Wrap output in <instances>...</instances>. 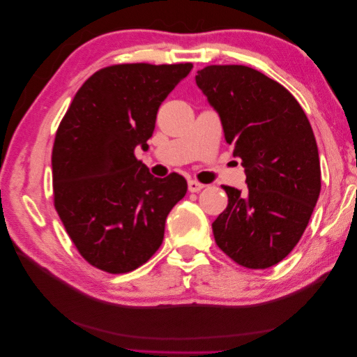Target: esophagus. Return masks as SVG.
I'll use <instances>...</instances> for the list:
<instances>
[{
    "instance_id": "esophagus-1",
    "label": "esophagus",
    "mask_w": 357,
    "mask_h": 357,
    "mask_svg": "<svg viewBox=\"0 0 357 357\" xmlns=\"http://www.w3.org/2000/svg\"><path fill=\"white\" fill-rule=\"evenodd\" d=\"M188 188H189V192H199L205 188V185H202V183L197 181V180H189L188 181Z\"/></svg>"
}]
</instances>
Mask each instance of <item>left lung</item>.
Instances as JSON below:
<instances>
[{
    "label": "left lung",
    "instance_id": "8db88e82",
    "mask_svg": "<svg viewBox=\"0 0 357 357\" xmlns=\"http://www.w3.org/2000/svg\"><path fill=\"white\" fill-rule=\"evenodd\" d=\"M195 80L247 176L244 190L223 186L228 207L211 225L214 240L245 268L273 266L294 250L320 195L311 125L294 95L250 67L210 66Z\"/></svg>",
    "mask_w": 357,
    "mask_h": 357
}]
</instances>
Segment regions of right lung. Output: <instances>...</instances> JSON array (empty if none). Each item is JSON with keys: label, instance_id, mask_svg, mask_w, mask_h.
<instances>
[{"label": "right lung", "instance_id": "add662e5", "mask_svg": "<svg viewBox=\"0 0 357 357\" xmlns=\"http://www.w3.org/2000/svg\"><path fill=\"white\" fill-rule=\"evenodd\" d=\"M192 63H122L92 74L75 93L52 152L55 208L80 255L112 274L146 264L186 195L180 174L159 178L137 160L159 105Z\"/></svg>", "mask_w": 357, "mask_h": 357}]
</instances>
